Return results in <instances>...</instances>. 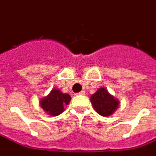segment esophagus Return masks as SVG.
Returning a JSON list of instances; mask_svg holds the SVG:
<instances>
[{"mask_svg": "<svg viewBox=\"0 0 156 156\" xmlns=\"http://www.w3.org/2000/svg\"><path fill=\"white\" fill-rule=\"evenodd\" d=\"M85 94V91L82 90V91H80V93L77 94H80V95H84V94Z\"/></svg>", "mask_w": 156, "mask_h": 156, "instance_id": "1", "label": "esophagus"}]
</instances>
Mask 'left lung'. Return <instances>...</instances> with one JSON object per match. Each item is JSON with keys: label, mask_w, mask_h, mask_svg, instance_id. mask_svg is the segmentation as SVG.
I'll list each match as a JSON object with an SVG mask.
<instances>
[{"label": "left lung", "mask_w": 156, "mask_h": 156, "mask_svg": "<svg viewBox=\"0 0 156 156\" xmlns=\"http://www.w3.org/2000/svg\"><path fill=\"white\" fill-rule=\"evenodd\" d=\"M90 101L94 110L103 117L112 115L120 104L119 100L104 87L99 88L90 96Z\"/></svg>", "instance_id": "1"}]
</instances>
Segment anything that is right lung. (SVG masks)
Masks as SVG:
<instances>
[{
	"instance_id": "add662e5",
	"label": "right lung",
	"mask_w": 156,
	"mask_h": 156,
	"mask_svg": "<svg viewBox=\"0 0 156 156\" xmlns=\"http://www.w3.org/2000/svg\"><path fill=\"white\" fill-rule=\"evenodd\" d=\"M71 99L69 94L62 93L59 89L54 88L48 95L40 99L39 105L47 114L55 117L64 112L65 107L68 105Z\"/></svg>"
}]
</instances>
